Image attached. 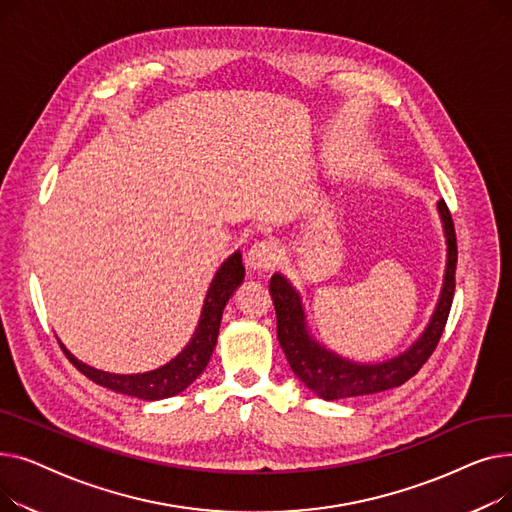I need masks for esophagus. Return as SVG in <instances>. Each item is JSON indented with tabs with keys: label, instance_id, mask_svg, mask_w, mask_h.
Instances as JSON below:
<instances>
[{
	"label": "esophagus",
	"instance_id": "1",
	"mask_svg": "<svg viewBox=\"0 0 512 512\" xmlns=\"http://www.w3.org/2000/svg\"><path fill=\"white\" fill-rule=\"evenodd\" d=\"M280 247L274 240H259L247 253V265L251 270H272L280 261Z\"/></svg>",
	"mask_w": 512,
	"mask_h": 512
}]
</instances>
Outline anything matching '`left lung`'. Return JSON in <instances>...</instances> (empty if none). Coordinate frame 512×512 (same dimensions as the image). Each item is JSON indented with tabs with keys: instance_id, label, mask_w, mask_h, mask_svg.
I'll list each match as a JSON object with an SVG mask.
<instances>
[{
	"instance_id": "8db88e82",
	"label": "left lung",
	"mask_w": 512,
	"mask_h": 512,
	"mask_svg": "<svg viewBox=\"0 0 512 512\" xmlns=\"http://www.w3.org/2000/svg\"><path fill=\"white\" fill-rule=\"evenodd\" d=\"M438 211L444 224L446 245H448V261H446V274H444L440 301L436 305L432 319H429L425 332L419 336V340L409 348V351L390 361L375 363V365L353 363L334 355L326 346L315 342L313 336H309L305 326V311L301 305L299 292L290 286V282L284 276L280 274L272 276L270 292L276 307L280 346L294 375H297V378L319 398L338 400V398L375 394V392H384V390L402 386L407 380L413 378V375L436 351L442 332L446 328L450 307H452L456 257H459V251H456V234H454L452 215L444 199L438 203Z\"/></svg>"
}]
</instances>
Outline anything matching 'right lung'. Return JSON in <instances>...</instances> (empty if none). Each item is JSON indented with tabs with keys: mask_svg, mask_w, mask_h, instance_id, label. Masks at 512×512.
<instances>
[{
	"mask_svg": "<svg viewBox=\"0 0 512 512\" xmlns=\"http://www.w3.org/2000/svg\"><path fill=\"white\" fill-rule=\"evenodd\" d=\"M242 280H245V265H242V255L234 253L224 261V265L220 267L218 274H215L207 290L195 336L176 359H172L170 363H166L159 369H153L147 373H132V375L107 373L91 365H85L83 361H78L74 355L66 351V346L62 342L60 346L66 353V357L70 359V363L80 373H85L91 382L103 388H110L114 392L128 394V396H137L143 400L170 398L191 386L207 367L215 342H218L224 307Z\"/></svg>",
	"mask_w": 512,
	"mask_h": 512,
	"instance_id": "add662e5",
	"label": "right lung"
}]
</instances>
